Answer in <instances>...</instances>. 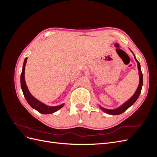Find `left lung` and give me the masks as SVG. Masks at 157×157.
Instances as JSON below:
<instances>
[{
	"instance_id": "1",
	"label": "left lung",
	"mask_w": 157,
	"mask_h": 157,
	"mask_svg": "<svg viewBox=\"0 0 157 157\" xmlns=\"http://www.w3.org/2000/svg\"><path fill=\"white\" fill-rule=\"evenodd\" d=\"M135 59L137 63V67H138V70H139V75H140L139 86H138V87H137L136 92L134 94V96H133L129 99V100H128L126 103H124L122 105H121V107H119L118 108H117L116 109H113V110H109V109H104L103 107H101V109L104 112H106L107 113L109 114V115H120V114H121L122 113H124L125 111H126L128 108H129L131 105H132L133 104H134L136 101L137 98H138L139 96H140L141 91L142 85H143V74H142L141 70L140 64L139 63V61H137V59L136 58V57H135Z\"/></svg>"
}]
</instances>
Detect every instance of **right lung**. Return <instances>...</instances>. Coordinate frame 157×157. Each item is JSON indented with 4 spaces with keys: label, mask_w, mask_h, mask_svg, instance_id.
<instances>
[{
    "label": "right lung",
    "mask_w": 157,
    "mask_h": 157,
    "mask_svg": "<svg viewBox=\"0 0 157 157\" xmlns=\"http://www.w3.org/2000/svg\"><path fill=\"white\" fill-rule=\"evenodd\" d=\"M27 59V58L25 59L24 63H23V65L22 72L21 74V87L22 89L23 95H24L27 103L29 104L30 106L32 108L36 109L37 111H39L42 114H51L57 111H58L59 109H60L61 107H63V104H61L60 105L55 106V107H50L48 105H46L45 104L42 103L39 100H37V99L33 97L29 92L25 83V75H24Z\"/></svg>",
    "instance_id": "obj_1"
}]
</instances>
